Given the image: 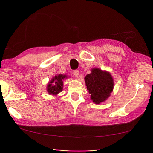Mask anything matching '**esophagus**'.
I'll return each mask as SVG.
<instances>
[{
    "mask_svg": "<svg viewBox=\"0 0 153 153\" xmlns=\"http://www.w3.org/2000/svg\"><path fill=\"white\" fill-rule=\"evenodd\" d=\"M73 74H74V76L75 77H77L79 76V71H78V70H75V71H74V72H73Z\"/></svg>",
    "mask_w": 153,
    "mask_h": 153,
    "instance_id": "esophagus-1",
    "label": "esophagus"
}]
</instances>
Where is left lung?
I'll return each mask as SVG.
<instances>
[{
    "instance_id": "8db88e82",
    "label": "left lung",
    "mask_w": 153,
    "mask_h": 153,
    "mask_svg": "<svg viewBox=\"0 0 153 153\" xmlns=\"http://www.w3.org/2000/svg\"><path fill=\"white\" fill-rule=\"evenodd\" d=\"M90 99L95 104L105 101L110 97L114 87L113 77L109 72L94 68L84 77Z\"/></svg>"
}]
</instances>
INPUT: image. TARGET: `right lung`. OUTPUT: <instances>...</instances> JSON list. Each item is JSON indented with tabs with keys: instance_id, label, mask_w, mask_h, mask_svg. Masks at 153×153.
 Returning <instances> with one entry per match:
<instances>
[{
	"instance_id": "right-lung-1",
	"label": "right lung",
	"mask_w": 153,
	"mask_h": 153,
	"mask_svg": "<svg viewBox=\"0 0 153 153\" xmlns=\"http://www.w3.org/2000/svg\"><path fill=\"white\" fill-rule=\"evenodd\" d=\"M67 78L65 75L59 74L53 77L47 85V92L49 94L57 95L59 92H61L63 90V79Z\"/></svg>"
}]
</instances>
